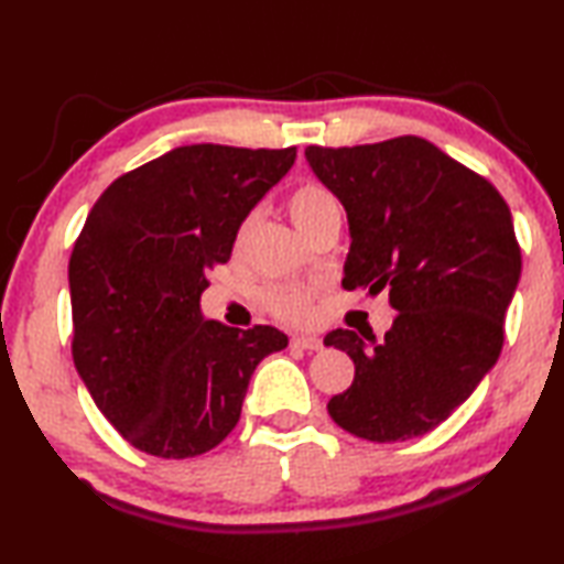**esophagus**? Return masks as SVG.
I'll list each match as a JSON object with an SVG mask.
<instances>
[{"label":"esophagus","instance_id":"obj_1","mask_svg":"<svg viewBox=\"0 0 564 564\" xmlns=\"http://www.w3.org/2000/svg\"><path fill=\"white\" fill-rule=\"evenodd\" d=\"M291 346L299 348V350L313 352V350H321L323 348V340L316 338V336H293L291 338Z\"/></svg>","mask_w":564,"mask_h":564}]
</instances>
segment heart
I'll return each mask as SVG.
<instances>
[{
	"label": "heart",
	"mask_w": 564,
	"mask_h": 564,
	"mask_svg": "<svg viewBox=\"0 0 564 564\" xmlns=\"http://www.w3.org/2000/svg\"><path fill=\"white\" fill-rule=\"evenodd\" d=\"M333 208H338L336 198H333L326 188L316 184H301L299 188L291 191L289 196V214L293 224L301 228V234L308 231L313 224H318L323 216ZM256 224V214H248L241 226H238L236 241L243 243L246 236L251 234ZM313 289L308 285H295V283H283V285H271L269 291L263 293V305L265 311L271 313L283 323H291V326H303L313 316Z\"/></svg>",
	"instance_id": "1"
}]
</instances>
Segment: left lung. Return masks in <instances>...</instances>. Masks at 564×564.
Returning a JSON list of instances; mask_svg holds the SVG:
<instances>
[{"label": "left lung", "instance_id": "obj_1", "mask_svg": "<svg viewBox=\"0 0 564 564\" xmlns=\"http://www.w3.org/2000/svg\"><path fill=\"white\" fill-rule=\"evenodd\" d=\"M313 174L348 214V291L390 289L383 340L330 330L356 362L328 413L350 435L400 443L451 417L490 373L522 271L512 216L488 178L420 137L308 147Z\"/></svg>", "mask_w": 564, "mask_h": 564}]
</instances>
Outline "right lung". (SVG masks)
Listing matches in <instances>:
<instances>
[{"mask_svg": "<svg viewBox=\"0 0 564 564\" xmlns=\"http://www.w3.org/2000/svg\"><path fill=\"white\" fill-rule=\"evenodd\" d=\"M291 149L194 144L119 176L69 259L72 356L104 417L141 453L181 460L234 431L248 383L289 346L271 326L204 321L206 273L289 174Z\"/></svg>", "mask_w": 564, "mask_h": 564, "instance_id": "add662e5", "label": "right lung"}]
</instances>
